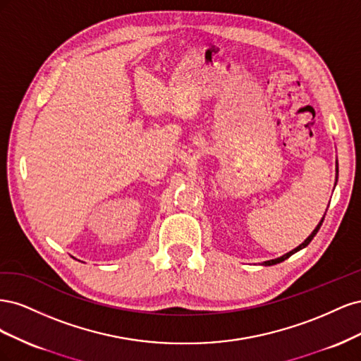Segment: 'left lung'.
I'll use <instances>...</instances> for the list:
<instances>
[{
    "mask_svg": "<svg viewBox=\"0 0 361 361\" xmlns=\"http://www.w3.org/2000/svg\"><path fill=\"white\" fill-rule=\"evenodd\" d=\"M337 176H338V166H337V162H336V182H337ZM334 187H336V183H334ZM325 216V215H324ZM324 216H322V220L319 221V224L318 226H316L314 227V231L307 236V238H305L304 239V243L302 244H300L297 248H293L292 251H289V253H286V255H283V256H280V257H277V259H271V260H265L264 262V264H262V265H264V267H271V265H276V264H280V262H283V260H286L288 257H290L292 255H295V253H297V251H300V250H302V248H305V247H307L309 244H310V241H312V239L314 238V235L316 233H318V231H319V227L322 226V221H324Z\"/></svg>",
    "mask_w": 361,
    "mask_h": 361,
    "instance_id": "left-lung-1",
    "label": "left lung"
}]
</instances>
